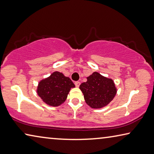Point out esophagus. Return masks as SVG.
<instances>
[{
	"label": "esophagus",
	"mask_w": 154,
	"mask_h": 154,
	"mask_svg": "<svg viewBox=\"0 0 154 154\" xmlns=\"http://www.w3.org/2000/svg\"><path fill=\"white\" fill-rule=\"evenodd\" d=\"M75 86H76V87H79V85H80V82H75Z\"/></svg>",
	"instance_id": "34e87169"
}]
</instances>
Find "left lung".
Segmentation results:
<instances>
[{
  "mask_svg": "<svg viewBox=\"0 0 154 154\" xmlns=\"http://www.w3.org/2000/svg\"><path fill=\"white\" fill-rule=\"evenodd\" d=\"M86 103L92 108H101L113 100L116 88L113 80L94 72L87 77V82L79 86Z\"/></svg>",
  "mask_w": 154,
  "mask_h": 154,
  "instance_id": "1",
  "label": "left lung"
}]
</instances>
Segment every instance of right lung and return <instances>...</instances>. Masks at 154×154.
<instances>
[{
    "label": "right lung",
    "instance_id": "1",
    "mask_svg": "<svg viewBox=\"0 0 154 154\" xmlns=\"http://www.w3.org/2000/svg\"><path fill=\"white\" fill-rule=\"evenodd\" d=\"M75 84L69 77L55 71L38 84L37 93L42 101L51 106H59L67 98L68 92Z\"/></svg>",
    "mask_w": 154,
    "mask_h": 154
}]
</instances>
